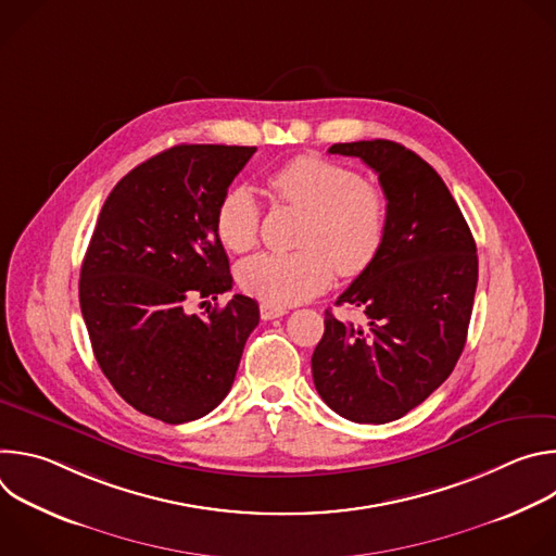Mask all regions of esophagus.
I'll return each mask as SVG.
<instances>
[{"mask_svg":"<svg viewBox=\"0 0 556 556\" xmlns=\"http://www.w3.org/2000/svg\"><path fill=\"white\" fill-rule=\"evenodd\" d=\"M260 314H262L264 321H270V319H279V316L288 314V309H286V307H279V305L262 303V305H260Z\"/></svg>","mask_w":556,"mask_h":556,"instance_id":"1","label":"esophagus"}]
</instances>
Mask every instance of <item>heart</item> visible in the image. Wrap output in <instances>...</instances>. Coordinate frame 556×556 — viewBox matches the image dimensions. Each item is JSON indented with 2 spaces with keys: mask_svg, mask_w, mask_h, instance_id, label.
<instances>
[{
  "mask_svg": "<svg viewBox=\"0 0 556 556\" xmlns=\"http://www.w3.org/2000/svg\"><path fill=\"white\" fill-rule=\"evenodd\" d=\"M270 193L307 211L301 251L257 253L240 264L242 288L270 305H294L321 292L334 266L358 275L378 255L389 224L382 191L321 155H296L266 176ZM262 208L249 187H230L215 211L219 242L244 253L257 242Z\"/></svg>",
  "mask_w": 556,
  "mask_h": 556,
  "instance_id": "b5f03b06",
  "label": "heart"
}]
</instances>
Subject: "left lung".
Wrapping results in <instances>:
<instances>
[{
	"instance_id": "1",
	"label": "left lung",
	"mask_w": 556,
	"mask_h": 556,
	"mask_svg": "<svg viewBox=\"0 0 556 556\" xmlns=\"http://www.w3.org/2000/svg\"><path fill=\"white\" fill-rule=\"evenodd\" d=\"M330 153L361 157L378 174L389 224L374 262L337 299L365 326L326 309L312 354L324 403L352 422L403 418L451 376L468 332L478 249L438 172L393 140L339 142Z\"/></svg>"
}]
</instances>
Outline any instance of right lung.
Returning <instances> with one entry per match:
<instances>
[{"label": "right lung", "mask_w": 556, "mask_h": 556, "mask_svg": "<svg viewBox=\"0 0 556 556\" xmlns=\"http://www.w3.org/2000/svg\"><path fill=\"white\" fill-rule=\"evenodd\" d=\"M255 151L176 144L149 157L108 195L81 266L78 301L99 367L125 403L167 425L226 399L260 324L244 294L206 316L187 309L232 288L215 211Z\"/></svg>", "instance_id": "1"}]
</instances>
